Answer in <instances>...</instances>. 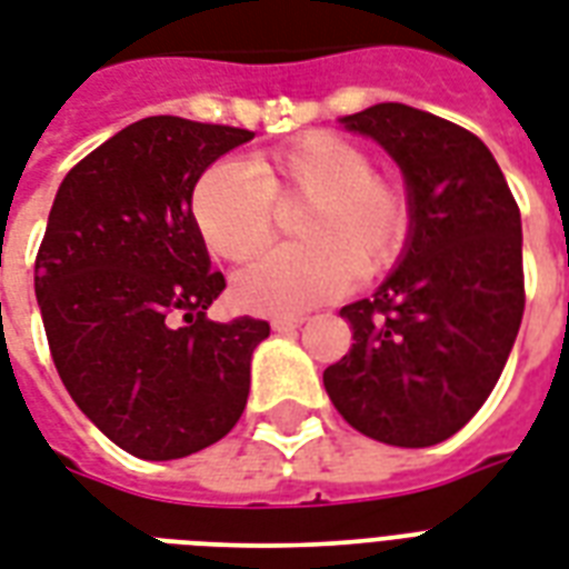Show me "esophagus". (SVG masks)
I'll list each match as a JSON object with an SVG mask.
<instances>
[{
  "label": "esophagus",
  "mask_w": 569,
  "mask_h": 569,
  "mask_svg": "<svg viewBox=\"0 0 569 569\" xmlns=\"http://www.w3.org/2000/svg\"><path fill=\"white\" fill-rule=\"evenodd\" d=\"M301 325H303V319H274V322H271V328H274V333H292V331H298Z\"/></svg>",
  "instance_id": "obj_1"
}]
</instances>
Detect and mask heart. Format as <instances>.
Listing matches in <instances>:
<instances>
[{"instance_id": "heart-1", "label": "heart", "mask_w": 569, "mask_h": 569, "mask_svg": "<svg viewBox=\"0 0 569 569\" xmlns=\"http://www.w3.org/2000/svg\"><path fill=\"white\" fill-rule=\"evenodd\" d=\"M301 211L292 236L301 244L271 250L232 280V298L262 316H301L333 301L352 280L388 271L409 241L411 202L400 179L372 169V158L331 130L199 176L190 214L208 253L244 262L271 241L277 208Z\"/></svg>"}]
</instances>
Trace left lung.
Returning a JSON list of instances; mask_svg holds the SVG:
<instances>
[{"label": "left lung", "mask_w": 569, "mask_h": 569, "mask_svg": "<svg viewBox=\"0 0 569 569\" xmlns=\"http://www.w3.org/2000/svg\"><path fill=\"white\" fill-rule=\"evenodd\" d=\"M406 176L409 241L372 298L346 303L352 349L325 370L346 423L393 448L450 439L487 402L522 310V220L475 133L406 103L342 116Z\"/></svg>", "instance_id": "1"}]
</instances>
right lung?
<instances>
[{
	"instance_id": "obj_1",
	"label": "right lung",
	"mask_w": 569,
	"mask_h": 569,
	"mask_svg": "<svg viewBox=\"0 0 569 569\" xmlns=\"http://www.w3.org/2000/svg\"><path fill=\"white\" fill-rule=\"evenodd\" d=\"M247 140L253 130L149 116L86 154L50 208L34 259L50 355L82 415L133 457H190L247 406L271 328L206 319L227 280L190 214L199 176Z\"/></svg>"
}]
</instances>
